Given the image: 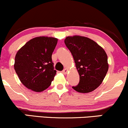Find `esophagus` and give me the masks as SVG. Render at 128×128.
<instances>
[{
	"label": "esophagus",
	"instance_id": "obj_1",
	"mask_svg": "<svg viewBox=\"0 0 128 128\" xmlns=\"http://www.w3.org/2000/svg\"><path fill=\"white\" fill-rule=\"evenodd\" d=\"M67 72H68V70H67V69H64V70L62 71V72L63 74H66L67 73Z\"/></svg>",
	"mask_w": 128,
	"mask_h": 128
}]
</instances>
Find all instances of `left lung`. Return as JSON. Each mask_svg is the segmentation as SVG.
Returning <instances> with one entry per match:
<instances>
[{"instance_id": "left-lung-1", "label": "left lung", "mask_w": 128, "mask_h": 128, "mask_svg": "<svg viewBox=\"0 0 128 128\" xmlns=\"http://www.w3.org/2000/svg\"><path fill=\"white\" fill-rule=\"evenodd\" d=\"M64 44L72 55L80 76L79 83L72 88L81 93L94 91L101 84L108 71L106 53L88 37H67Z\"/></svg>"}]
</instances>
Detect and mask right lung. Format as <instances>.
Segmentation results:
<instances>
[{
	"label": "right lung",
	"instance_id": "obj_1",
	"mask_svg": "<svg viewBox=\"0 0 128 128\" xmlns=\"http://www.w3.org/2000/svg\"><path fill=\"white\" fill-rule=\"evenodd\" d=\"M57 43V38L53 37H36L17 52L14 70L27 88L41 92L51 85L56 74L52 54Z\"/></svg>",
	"mask_w": 128,
	"mask_h": 128
}]
</instances>
